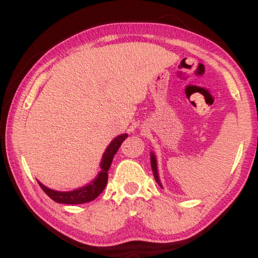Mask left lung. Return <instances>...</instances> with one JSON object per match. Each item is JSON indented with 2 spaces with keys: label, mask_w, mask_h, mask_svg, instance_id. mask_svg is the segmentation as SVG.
I'll return each instance as SVG.
<instances>
[{
  "label": "left lung",
  "mask_w": 258,
  "mask_h": 258,
  "mask_svg": "<svg viewBox=\"0 0 258 258\" xmlns=\"http://www.w3.org/2000/svg\"><path fill=\"white\" fill-rule=\"evenodd\" d=\"M150 160H151V169H153V174H154V177L155 179H156V182L158 183V184H161L160 182V177H158V172H157V162H156V157H155V155L151 153L150 154Z\"/></svg>",
  "instance_id": "left-lung-1"
}]
</instances>
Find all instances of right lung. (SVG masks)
Masks as SVG:
<instances>
[{"label":"right lung","mask_w":258,"mask_h":258,"mask_svg":"<svg viewBox=\"0 0 258 258\" xmlns=\"http://www.w3.org/2000/svg\"><path fill=\"white\" fill-rule=\"evenodd\" d=\"M128 135L126 134H123V135H119L111 141V143L109 144L107 149H105L103 156H102L101 161V171L100 174L94 181H91L89 184L86 186H82V188L72 190V191H56V190H51L44 186L42 183L38 182V184L42 188V190L47 194V195L50 197L52 201L57 203H63V204H82L87 202H91L96 197L100 195V194L103 191L105 185H107L108 182V170L110 168L112 158H114V155L117 153L118 148L121 147L123 141H124Z\"/></svg>","instance_id":"1"}]
</instances>
